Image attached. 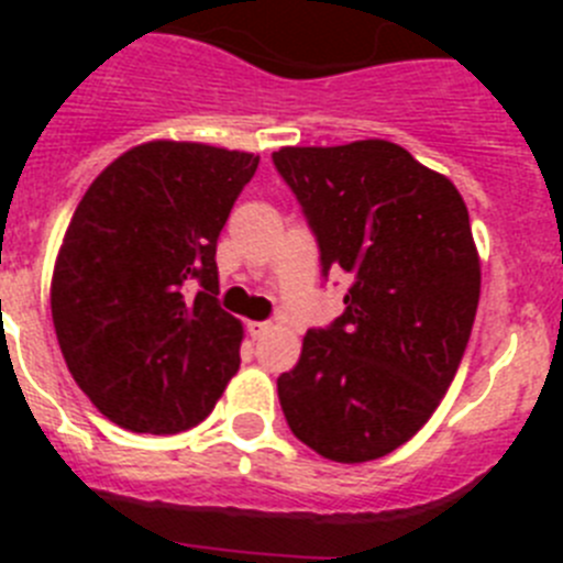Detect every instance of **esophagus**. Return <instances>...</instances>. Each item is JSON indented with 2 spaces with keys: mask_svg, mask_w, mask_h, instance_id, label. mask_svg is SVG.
Segmentation results:
<instances>
[{
  "mask_svg": "<svg viewBox=\"0 0 563 563\" xmlns=\"http://www.w3.org/2000/svg\"><path fill=\"white\" fill-rule=\"evenodd\" d=\"M267 330H271V324H267V321H247V335L251 338H262Z\"/></svg>",
  "mask_w": 563,
  "mask_h": 563,
  "instance_id": "1",
  "label": "esophagus"
}]
</instances>
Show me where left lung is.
Returning <instances> with one entry per match:
<instances>
[{"instance_id": "obj_1", "label": "left lung", "mask_w": 563, "mask_h": 563, "mask_svg": "<svg viewBox=\"0 0 563 563\" xmlns=\"http://www.w3.org/2000/svg\"><path fill=\"white\" fill-rule=\"evenodd\" d=\"M273 166L296 194L321 276L346 273V310L307 330L278 377L292 434L332 462L391 454L449 391L479 305L467 208L454 183L389 141L287 146Z\"/></svg>"}]
</instances>
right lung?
<instances>
[{"mask_svg":"<svg viewBox=\"0 0 563 563\" xmlns=\"http://www.w3.org/2000/svg\"><path fill=\"white\" fill-rule=\"evenodd\" d=\"M256 166L247 152L152 141L78 202L53 273V324L69 375L121 429H191L236 375L242 324L217 298V239Z\"/></svg>","mask_w":563,"mask_h":563,"instance_id":"obj_1","label":"right lung"}]
</instances>
